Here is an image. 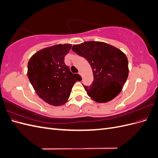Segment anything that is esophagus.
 <instances>
[{
  "label": "esophagus",
  "instance_id": "esophagus-1",
  "mask_svg": "<svg viewBox=\"0 0 158 158\" xmlns=\"http://www.w3.org/2000/svg\"><path fill=\"white\" fill-rule=\"evenodd\" d=\"M79 74L81 76H82V72H81V71H79Z\"/></svg>",
  "mask_w": 158,
  "mask_h": 158
}]
</instances>
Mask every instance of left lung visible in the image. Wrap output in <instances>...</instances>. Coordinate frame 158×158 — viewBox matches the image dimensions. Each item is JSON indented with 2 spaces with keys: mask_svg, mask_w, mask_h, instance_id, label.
I'll list each match as a JSON object with an SVG mask.
<instances>
[{
  "mask_svg": "<svg viewBox=\"0 0 158 158\" xmlns=\"http://www.w3.org/2000/svg\"><path fill=\"white\" fill-rule=\"evenodd\" d=\"M73 51L83 56L92 69L94 81L83 85L89 96L98 103L111 101L120 93L128 75L125 54L104 42L85 41L74 45Z\"/></svg>",
  "mask_w": 158,
  "mask_h": 158,
  "instance_id": "left-lung-1",
  "label": "left lung"
}]
</instances>
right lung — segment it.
Masks as SVG:
<instances>
[{
    "label": "right lung",
    "instance_id": "obj_1",
    "mask_svg": "<svg viewBox=\"0 0 158 158\" xmlns=\"http://www.w3.org/2000/svg\"><path fill=\"white\" fill-rule=\"evenodd\" d=\"M71 47L70 44L47 47L37 52L28 62L27 76L33 88L52 106L64 104L74 83L82 80L78 74L72 73L64 62Z\"/></svg>",
    "mask_w": 158,
    "mask_h": 158
}]
</instances>
